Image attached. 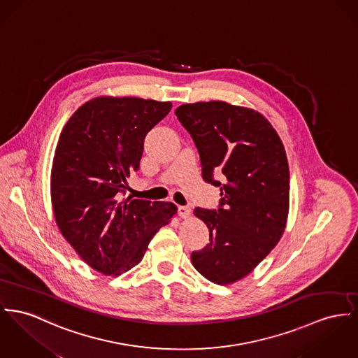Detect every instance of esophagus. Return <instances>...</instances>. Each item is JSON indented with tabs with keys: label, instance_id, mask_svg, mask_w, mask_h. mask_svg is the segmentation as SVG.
<instances>
[{
	"label": "esophagus",
	"instance_id": "obj_1",
	"mask_svg": "<svg viewBox=\"0 0 358 358\" xmlns=\"http://www.w3.org/2000/svg\"><path fill=\"white\" fill-rule=\"evenodd\" d=\"M178 215H180L182 218H189L191 215V209L187 206H178Z\"/></svg>",
	"mask_w": 358,
	"mask_h": 358
}]
</instances>
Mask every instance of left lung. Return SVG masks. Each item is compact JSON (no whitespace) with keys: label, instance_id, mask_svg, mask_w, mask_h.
Here are the masks:
<instances>
[{"label":"left lung","instance_id":"obj_1","mask_svg":"<svg viewBox=\"0 0 358 358\" xmlns=\"http://www.w3.org/2000/svg\"><path fill=\"white\" fill-rule=\"evenodd\" d=\"M175 115L195 143L202 179L220 187V205L194 215L209 228V244L191 262L217 285L252 271L284 234L289 167L277 131L259 113L225 101L183 104Z\"/></svg>","mask_w":358,"mask_h":358}]
</instances>
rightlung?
Segmentation results:
<instances>
[{
  "label": "right lung",
  "instance_id": "1",
  "mask_svg": "<svg viewBox=\"0 0 358 358\" xmlns=\"http://www.w3.org/2000/svg\"><path fill=\"white\" fill-rule=\"evenodd\" d=\"M171 108L169 101L96 97L59 136L51 169L55 221L83 261L106 275L141 262L150 240L176 213L172 202L123 198L146 134Z\"/></svg>",
  "mask_w": 358,
  "mask_h": 358
}]
</instances>
